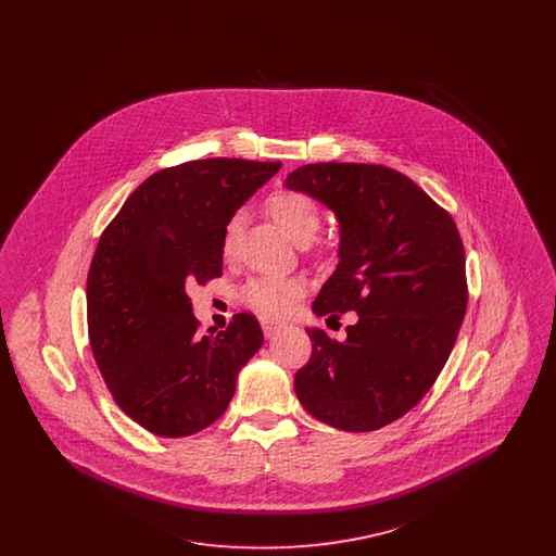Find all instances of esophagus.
<instances>
[{"label": "esophagus", "mask_w": 556, "mask_h": 556, "mask_svg": "<svg viewBox=\"0 0 556 556\" xmlns=\"http://www.w3.org/2000/svg\"><path fill=\"white\" fill-rule=\"evenodd\" d=\"M261 325H263V331H265L266 338H273L277 331L283 329V323L273 320V318H261Z\"/></svg>", "instance_id": "obj_1"}]
</instances>
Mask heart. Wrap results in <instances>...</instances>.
Returning <instances> with one entry per match:
<instances>
[{"label":"heart","instance_id":"heart-1","mask_svg":"<svg viewBox=\"0 0 556 556\" xmlns=\"http://www.w3.org/2000/svg\"><path fill=\"white\" fill-rule=\"evenodd\" d=\"M265 208L270 214V218L295 243L306 245L308 241L317 238L320 223H323V211L311 193L281 187L266 198ZM238 233L239 216L236 214L227 220L223 231V241H220L223 256L229 258L236 252ZM304 291H306V281L300 277H254L241 288L239 298L245 306H250L261 315L283 317L304 295Z\"/></svg>","mask_w":556,"mask_h":556}]
</instances>
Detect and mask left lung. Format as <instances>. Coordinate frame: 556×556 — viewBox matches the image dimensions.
Segmentation results:
<instances>
[{"mask_svg": "<svg viewBox=\"0 0 556 556\" xmlns=\"http://www.w3.org/2000/svg\"><path fill=\"white\" fill-rule=\"evenodd\" d=\"M286 187L311 193L342 227L340 265L313 311H356L344 342L306 329L311 361L295 372L302 406L342 431H375L435 383L467 311L465 248L448 212L383 164L317 162Z\"/></svg>", "mask_w": 556, "mask_h": 556, "instance_id": "obj_1", "label": "left lung"}]
</instances>
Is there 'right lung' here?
<instances>
[{"label":"right lung","instance_id":"obj_1","mask_svg":"<svg viewBox=\"0 0 556 556\" xmlns=\"http://www.w3.org/2000/svg\"><path fill=\"white\" fill-rule=\"evenodd\" d=\"M281 162L189 160L162 168L110 220L87 275L89 344L135 424L184 438L229 406L238 372L265 342L256 317L200 336L187 286L223 275V231Z\"/></svg>","mask_w":556,"mask_h":556}]
</instances>
